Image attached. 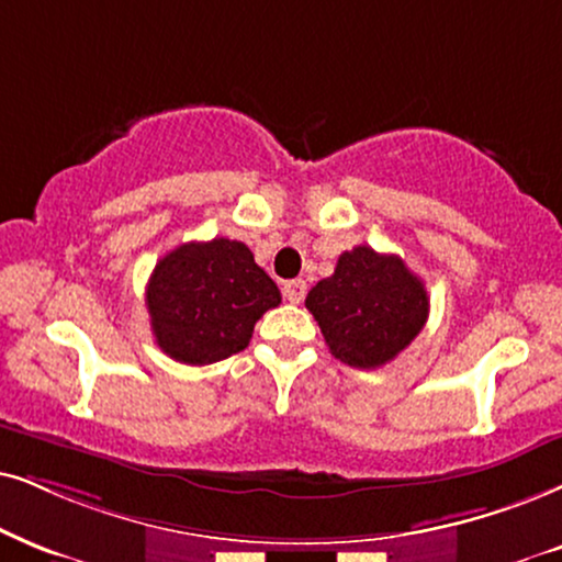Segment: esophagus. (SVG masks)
<instances>
[{"mask_svg":"<svg viewBox=\"0 0 562 562\" xmlns=\"http://www.w3.org/2000/svg\"><path fill=\"white\" fill-rule=\"evenodd\" d=\"M305 290H308L305 280H288L285 285H282V295H285L290 303H301L305 297Z\"/></svg>","mask_w":562,"mask_h":562,"instance_id":"1","label":"esophagus"}]
</instances>
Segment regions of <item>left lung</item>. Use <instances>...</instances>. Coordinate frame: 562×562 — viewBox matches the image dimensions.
I'll use <instances>...</instances> for the list:
<instances>
[{
    "label": "left lung",
    "instance_id": "obj_1",
    "mask_svg": "<svg viewBox=\"0 0 562 562\" xmlns=\"http://www.w3.org/2000/svg\"><path fill=\"white\" fill-rule=\"evenodd\" d=\"M331 355L352 368L386 366L428 322V293L394 254L355 246L305 297Z\"/></svg>",
    "mask_w": 562,
    "mask_h": 562
}]
</instances>
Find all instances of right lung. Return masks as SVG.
<instances>
[{"mask_svg": "<svg viewBox=\"0 0 562 562\" xmlns=\"http://www.w3.org/2000/svg\"><path fill=\"white\" fill-rule=\"evenodd\" d=\"M280 301L248 246L231 238L173 248L155 265L145 293L155 342L187 366H210L244 350L254 324Z\"/></svg>", "mask_w": 562, "mask_h": 562, "instance_id": "obj_1", "label": "right lung"}]
</instances>
